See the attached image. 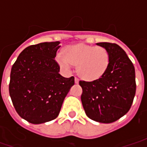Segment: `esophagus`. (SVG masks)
<instances>
[{"label": "esophagus", "mask_w": 147, "mask_h": 147, "mask_svg": "<svg viewBox=\"0 0 147 147\" xmlns=\"http://www.w3.org/2000/svg\"><path fill=\"white\" fill-rule=\"evenodd\" d=\"M75 83H79V79H78L77 77H76V78H75Z\"/></svg>", "instance_id": "34e87169"}]
</instances>
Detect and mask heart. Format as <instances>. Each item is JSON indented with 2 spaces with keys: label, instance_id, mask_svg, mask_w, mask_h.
<instances>
[{
  "label": "heart",
  "instance_id": "1",
  "mask_svg": "<svg viewBox=\"0 0 147 147\" xmlns=\"http://www.w3.org/2000/svg\"><path fill=\"white\" fill-rule=\"evenodd\" d=\"M56 61L65 70H69L72 64L77 65L79 76L91 81L104 75L109 65L110 56L102 46L78 44L69 45L64 52L57 53Z\"/></svg>",
  "mask_w": 147,
  "mask_h": 147
}]
</instances>
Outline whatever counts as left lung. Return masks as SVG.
<instances>
[{
  "instance_id": "8db88e82",
  "label": "left lung",
  "mask_w": 147,
  "mask_h": 147,
  "mask_svg": "<svg viewBox=\"0 0 147 147\" xmlns=\"http://www.w3.org/2000/svg\"><path fill=\"white\" fill-rule=\"evenodd\" d=\"M110 56L104 75L91 82L80 80L83 89L81 101L90 119L109 123L119 120L129 111L136 95V72L123 49L115 43L99 42Z\"/></svg>"
}]
</instances>
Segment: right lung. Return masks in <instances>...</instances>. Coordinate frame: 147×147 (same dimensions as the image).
<instances>
[{
    "mask_svg": "<svg viewBox=\"0 0 147 147\" xmlns=\"http://www.w3.org/2000/svg\"><path fill=\"white\" fill-rule=\"evenodd\" d=\"M60 42H42L24 49L12 65L9 94L15 109L34 124L45 123L59 115L75 78L59 74L55 61Z\"/></svg>",
    "mask_w": 147,
    "mask_h": 147,
    "instance_id": "1",
    "label": "right lung"
}]
</instances>
